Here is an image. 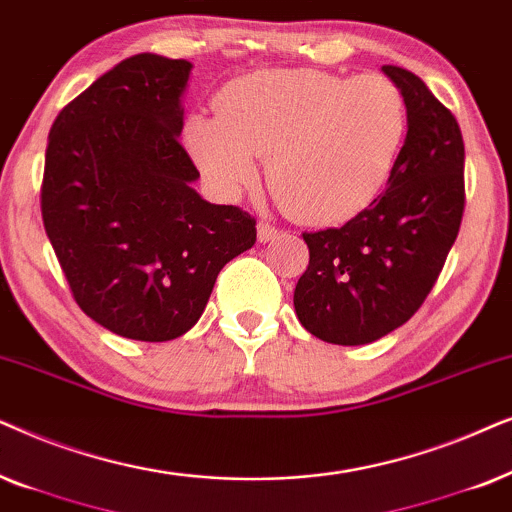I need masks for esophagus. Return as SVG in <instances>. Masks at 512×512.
I'll return each instance as SVG.
<instances>
[{"mask_svg": "<svg viewBox=\"0 0 512 512\" xmlns=\"http://www.w3.org/2000/svg\"><path fill=\"white\" fill-rule=\"evenodd\" d=\"M276 236H278V229L271 222H260V224H257V238H260V243L274 241Z\"/></svg>", "mask_w": 512, "mask_h": 512, "instance_id": "34e87169", "label": "esophagus"}]
</instances>
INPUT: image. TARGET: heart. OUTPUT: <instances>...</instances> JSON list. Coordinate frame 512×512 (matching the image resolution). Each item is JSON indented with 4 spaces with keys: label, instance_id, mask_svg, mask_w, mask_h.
I'll list each match as a JSON object with an SVG mask.
<instances>
[{
    "label": "heart",
    "instance_id": "heart-1",
    "mask_svg": "<svg viewBox=\"0 0 512 512\" xmlns=\"http://www.w3.org/2000/svg\"><path fill=\"white\" fill-rule=\"evenodd\" d=\"M215 112L182 133L206 180L238 196L269 159L271 194L304 224L346 222L377 201L407 135L403 93L381 74L260 70L229 81Z\"/></svg>",
    "mask_w": 512,
    "mask_h": 512
}]
</instances>
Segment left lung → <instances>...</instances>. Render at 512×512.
Here are the masks:
<instances>
[{"mask_svg": "<svg viewBox=\"0 0 512 512\" xmlns=\"http://www.w3.org/2000/svg\"><path fill=\"white\" fill-rule=\"evenodd\" d=\"M403 93L407 135L386 192L339 229L304 234L309 267L295 311L330 344L377 342L407 323L438 281L463 215V138L417 74L381 67Z\"/></svg>", "mask_w": 512, "mask_h": 512, "instance_id": "1", "label": "left lung"}]
</instances>
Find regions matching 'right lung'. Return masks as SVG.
<instances>
[{
  "label": "right lung",
  "instance_id": "right-lung-1",
  "mask_svg": "<svg viewBox=\"0 0 512 512\" xmlns=\"http://www.w3.org/2000/svg\"><path fill=\"white\" fill-rule=\"evenodd\" d=\"M189 60L138 53L53 121L42 217L81 311L114 335L170 342L192 330L222 267L255 245V220L192 187L180 145Z\"/></svg>",
  "mask_w": 512,
  "mask_h": 512
}]
</instances>
